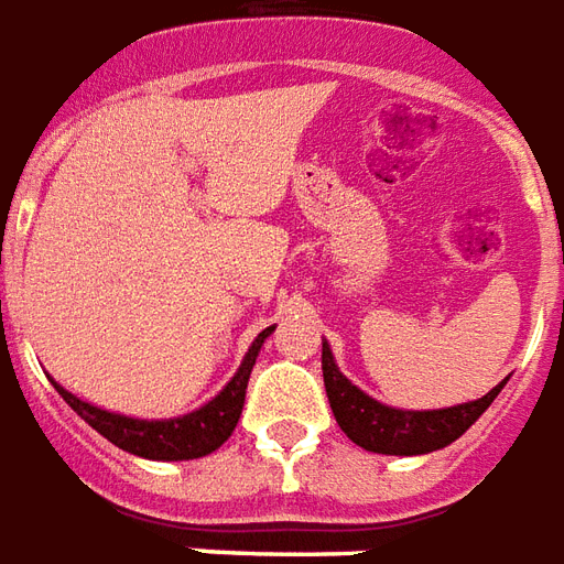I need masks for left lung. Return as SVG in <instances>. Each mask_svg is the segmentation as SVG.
Returning a JSON list of instances; mask_svg holds the SVG:
<instances>
[{"label":"left lung","instance_id":"left-lung-1","mask_svg":"<svg viewBox=\"0 0 564 564\" xmlns=\"http://www.w3.org/2000/svg\"><path fill=\"white\" fill-rule=\"evenodd\" d=\"M322 369L333 417L343 426V433L364 451L388 456H417L442 451L466 433L468 426L490 409L499 390L508 384V378H505L487 397L459 402L451 409L405 412V409H393V405L372 400L369 393L351 384L336 367L327 339L322 343Z\"/></svg>","mask_w":564,"mask_h":564}]
</instances>
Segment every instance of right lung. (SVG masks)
Here are the masks:
<instances>
[{
  "label": "right lung",
  "mask_w": 564,
  "mask_h": 564,
  "mask_svg": "<svg viewBox=\"0 0 564 564\" xmlns=\"http://www.w3.org/2000/svg\"><path fill=\"white\" fill-rule=\"evenodd\" d=\"M270 333H273V327H267V330L254 336V343L249 345V351L242 357L240 369L234 372L231 381L213 400L204 402L195 412L180 414V417H164V421L129 417V414L108 412V409H98L93 402H84L80 397H74L72 390L56 384V381H53V388L59 390V397L96 433H101L108 442H113L122 451H129V454L143 456V459H162V463L197 459V456H207L213 451H219L231 438L234 426L240 421L254 360H258V351H261V345H264Z\"/></svg>",
  "instance_id": "1"
}]
</instances>
